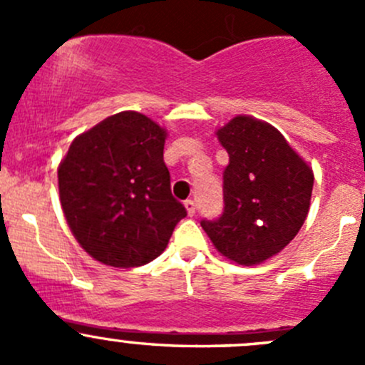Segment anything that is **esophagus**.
Masks as SVG:
<instances>
[{
	"label": "esophagus",
	"instance_id": "1",
	"mask_svg": "<svg viewBox=\"0 0 365 365\" xmlns=\"http://www.w3.org/2000/svg\"><path fill=\"white\" fill-rule=\"evenodd\" d=\"M183 205H185V208H187V213H189L190 217H192L194 213H196V203H194L192 200H187L185 203H183Z\"/></svg>",
	"mask_w": 365,
	"mask_h": 365
}]
</instances>
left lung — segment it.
<instances>
[{
  "mask_svg": "<svg viewBox=\"0 0 365 365\" xmlns=\"http://www.w3.org/2000/svg\"><path fill=\"white\" fill-rule=\"evenodd\" d=\"M217 138L230 155L222 173L224 210L201 226L227 259L245 267L263 263L300 231L314 175L284 135L264 121L237 116Z\"/></svg>",
  "mask_w": 365,
  "mask_h": 365,
  "instance_id": "left-lung-1",
  "label": "left lung"
}]
</instances>
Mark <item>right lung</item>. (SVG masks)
<instances>
[{
  "instance_id": "1",
  "label": "right lung",
  "mask_w": 365,
  "mask_h": 365,
  "mask_svg": "<svg viewBox=\"0 0 365 365\" xmlns=\"http://www.w3.org/2000/svg\"><path fill=\"white\" fill-rule=\"evenodd\" d=\"M164 143L155 121L123 111L73 139L61 160V208L81 247L101 263H150L187 215L171 194Z\"/></svg>"
}]
</instances>
